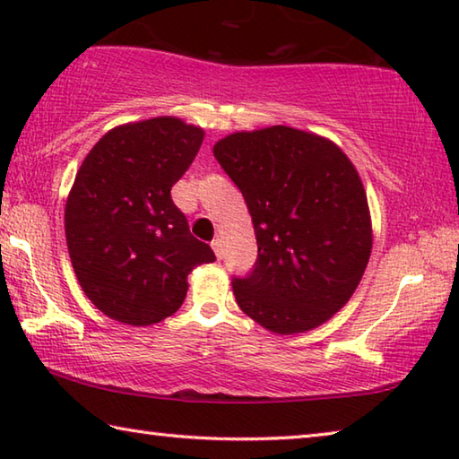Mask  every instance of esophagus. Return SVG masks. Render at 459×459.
<instances>
[{
  "mask_svg": "<svg viewBox=\"0 0 459 459\" xmlns=\"http://www.w3.org/2000/svg\"><path fill=\"white\" fill-rule=\"evenodd\" d=\"M211 247L214 248L216 257H219V259H222V257H224V248H222V240H221V238H214L212 243H211Z\"/></svg>",
  "mask_w": 459,
  "mask_h": 459,
  "instance_id": "obj_1",
  "label": "esophagus"
}]
</instances>
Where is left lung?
Instances as JSON below:
<instances>
[{"label": "left lung", "mask_w": 459, "mask_h": 459, "mask_svg": "<svg viewBox=\"0 0 459 459\" xmlns=\"http://www.w3.org/2000/svg\"><path fill=\"white\" fill-rule=\"evenodd\" d=\"M212 153L243 192L259 247L251 275L232 279L238 307L281 336L328 322L352 298L372 251L352 161L330 139L287 126L237 131Z\"/></svg>", "instance_id": "1"}]
</instances>
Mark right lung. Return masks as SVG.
I'll return each instance as SVG.
<instances>
[{"label":"right lung","instance_id":"add662e5","mask_svg":"<svg viewBox=\"0 0 459 459\" xmlns=\"http://www.w3.org/2000/svg\"><path fill=\"white\" fill-rule=\"evenodd\" d=\"M202 139V127L153 117L107 131L82 160L66 198V245L84 295L111 320H166L192 269L216 261L169 194Z\"/></svg>","mask_w":459,"mask_h":459}]
</instances>
